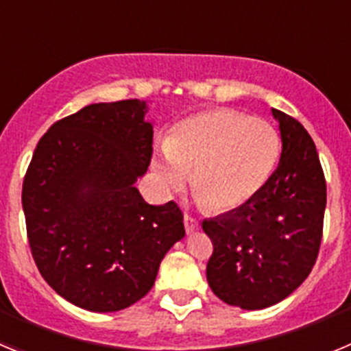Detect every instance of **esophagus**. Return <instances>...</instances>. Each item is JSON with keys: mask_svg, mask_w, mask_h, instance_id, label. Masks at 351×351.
Returning a JSON list of instances; mask_svg holds the SVG:
<instances>
[{"mask_svg": "<svg viewBox=\"0 0 351 351\" xmlns=\"http://www.w3.org/2000/svg\"><path fill=\"white\" fill-rule=\"evenodd\" d=\"M184 228L188 234H193V232H197L200 228V223L195 218H191L190 214H184Z\"/></svg>", "mask_w": 351, "mask_h": 351, "instance_id": "esophagus-1", "label": "esophagus"}]
</instances>
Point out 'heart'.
Here are the masks:
<instances>
[{"label": "heart", "instance_id": "1", "mask_svg": "<svg viewBox=\"0 0 351 351\" xmlns=\"http://www.w3.org/2000/svg\"><path fill=\"white\" fill-rule=\"evenodd\" d=\"M280 156V133L271 123L214 108L179 121L153 169L167 191L181 190L191 176L198 202L213 213H228L260 193Z\"/></svg>", "mask_w": 351, "mask_h": 351}]
</instances>
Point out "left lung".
Masks as SVG:
<instances>
[{
	"instance_id": "left-lung-1",
	"label": "left lung",
	"mask_w": 351,
	"mask_h": 351,
	"mask_svg": "<svg viewBox=\"0 0 351 351\" xmlns=\"http://www.w3.org/2000/svg\"><path fill=\"white\" fill-rule=\"evenodd\" d=\"M280 123V165L246 206L204 219L213 241L207 283L223 302L263 309L287 299L320 251L327 184L316 145L299 121L272 108Z\"/></svg>"
}]
</instances>
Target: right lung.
Masks as SVG:
<instances>
[{
	"label": "right lung",
	"instance_id": "obj_1",
	"mask_svg": "<svg viewBox=\"0 0 351 351\" xmlns=\"http://www.w3.org/2000/svg\"><path fill=\"white\" fill-rule=\"evenodd\" d=\"M145 101L93 104L56 121L23 182L31 255L63 299L95 313L125 309L153 288L184 237L176 202L149 206L135 181L153 156Z\"/></svg>",
	"mask_w": 351,
	"mask_h": 351
}]
</instances>
